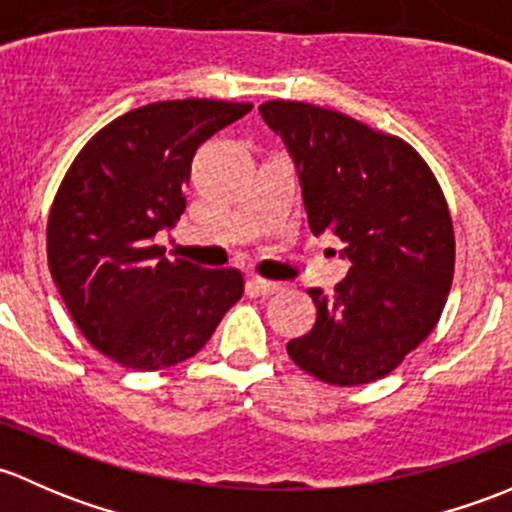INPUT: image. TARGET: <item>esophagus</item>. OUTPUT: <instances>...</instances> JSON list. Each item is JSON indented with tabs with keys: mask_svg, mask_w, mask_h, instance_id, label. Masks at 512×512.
<instances>
[{
	"mask_svg": "<svg viewBox=\"0 0 512 512\" xmlns=\"http://www.w3.org/2000/svg\"><path fill=\"white\" fill-rule=\"evenodd\" d=\"M251 286H254L261 295H273V293L283 291L281 281H266V278H251Z\"/></svg>",
	"mask_w": 512,
	"mask_h": 512,
	"instance_id": "1",
	"label": "esophagus"
}]
</instances>
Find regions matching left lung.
Instances as JSON below:
<instances>
[{"mask_svg":"<svg viewBox=\"0 0 512 512\" xmlns=\"http://www.w3.org/2000/svg\"><path fill=\"white\" fill-rule=\"evenodd\" d=\"M295 165L313 234L333 231L350 271L335 295L310 288L313 330L286 345L337 387L389 374L436 328L453 281L451 214L419 152L360 120L298 100L258 108Z\"/></svg>","mask_w":512,"mask_h":512,"instance_id":"obj_1","label":"left lung"}]
</instances>
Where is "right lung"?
Segmentation results:
<instances>
[{
    "label": "right lung",
    "instance_id": "1",
    "mask_svg": "<svg viewBox=\"0 0 512 512\" xmlns=\"http://www.w3.org/2000/svg\"><path fill=\"white\" fill-rule=\"evenodd\" d=\"M251 103L187 98L142 105L78 152L49 214L46 251L86 340L140 372L197 355L244 293L236 268L165 258L160 231L182 217L197 147Z\"/></svg>",
    "mask_w": 512,
    "mask_h": 512
}]
</instances>
